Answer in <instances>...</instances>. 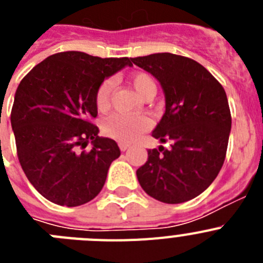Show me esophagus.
Instances as JSON below:
<instances>
[{"instance_id": "esophagus-1", "label": "esophagus", "mask_w": 263, "mask_h": 263, "mask_svg": "<svg viewBox=\"0 0 263 263\" xmlns=\"http://www.w3.org/2000/svg\"><path fill=\"white\" fill-rule=\"evenodd\" d=\"M118 146H120L121 152H126L127 148L130 147V145H129V143H124V142H121L120 145H118Z\"/></svg>"}]
</instances>
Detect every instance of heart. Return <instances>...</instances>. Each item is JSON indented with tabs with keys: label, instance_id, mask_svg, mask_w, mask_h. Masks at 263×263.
I'll list each match as a JSON object with an SVG mask.
<instances>
[{
	"label": "heart",
	"instance_id": "b5f03b06",
	"mask_svg": "<svg viewBox=\"0 0 263 263\" xmlns=\"http://www.w3.org/2000/svg\"><path fill=\"white\" fill-rule=\"evenodd\" d=\"M130 84L133 85L137 93L147 100L157 93V84L154 79L145 72H138L132 76ZM115 89V81L106 79L101 83L96 92V105L100 110H105L110 104L111 93ZM150 122L145 116L111 115L103 122V132L106 137L120 142H133L143 132L148 129Z\"/></svg>",
	"mask_w": 263,
	"mask_h": 263
}]
</instances>
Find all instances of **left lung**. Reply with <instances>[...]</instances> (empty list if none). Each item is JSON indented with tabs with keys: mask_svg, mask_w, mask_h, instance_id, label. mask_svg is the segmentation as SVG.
I'll return each instance as SVG.
<instances>
[{
	"mask_svg": "<svg viewBox=\"0 0 263 263\" xmlns=\"http://www.w3.org/2000/svg\"><path fill=\"white\" fill-rule=\"evenodd\" d=\"M163 89L166 110L153 130L171 147L147 150L137 170L143 191L157 200L179 204L199 196L218 175L225 160L232 117L222 85L201 64L175 53L132 58Z\"/></svg>",
	"mask_w": 263,
	"mask_h": 263,
	"instance_id": "1",
	"label": "left lung"
}]
</instances>
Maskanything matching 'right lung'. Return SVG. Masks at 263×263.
<instances>
[{"instance_id": "add662e5", "label": "right lung", "mask_w": 263, "mask_h": 263, "mask_svg": "<svg viewBox=\"0 0 263 263\" xmlns=\"http://www.w3.org/2000/svg\"><path fill=\"white\" fill-rule=\"evenodd\" d=\"M129 58L59 52L36 64L20 83L11 109L17 154L36 191L58 205L78 206L100 194L116 141L99 137L96 92ZM89 142L90 151H84Z\"/></svg>"}]
</instances>
